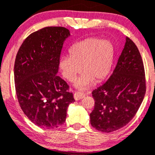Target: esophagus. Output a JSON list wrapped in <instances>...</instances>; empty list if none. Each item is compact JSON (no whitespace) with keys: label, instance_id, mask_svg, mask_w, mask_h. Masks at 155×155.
Listing matches in <instances>:
<instances>
[{"label":"esophagus","instance_id":"34e87169","mask_svg":"<svg viewBox=\"0 0 155 155\" xmlns=\"http://www.w3.org/2000/svg\"><path fill=\"white\" fill-rule=\"evenodd\" d=\"M86 95L82 92H75L74 93V99L76 100H79L81 99L84 98Z\"/></svg>","mask_w":155,"mask_h":155}]
</instances>
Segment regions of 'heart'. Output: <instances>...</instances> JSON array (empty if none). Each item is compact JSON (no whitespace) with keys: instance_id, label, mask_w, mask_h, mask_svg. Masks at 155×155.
I'll return each mask as SVG.
<instances>
[{"instance_id":"heart-1","label":"heart","mask_w":155,"mask_h":155,"mask_svg":"<svg viewBox=\"0 0 155 155\" xmlns=\"http://www.w3.org/2000/svg\"><path fill=\"white\" fill-rule=\"evenodd\" d=\"M115 48L110 41L98 37L88 38L78 41L69 49V56H63L59 67L64 77L73 82L81 71L84 72L76 83L80 90L90 87L94 79L104 80L109 75L114 63Z\"/></svg>"}]
</instances>
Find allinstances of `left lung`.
<instances>
[{"mask_svg": "<svg viewBox=\"0 0 155 155\" xmlns=\"http://www.w3.org/2000/svg\"><path fill=\"white\" fill-rule=\"evenodd\" d=\"M145 93V72L140 51L127 37L112 75L92 93L95 105L90 114V124L105 133L120 129L133 119Z\"/></svg>", "mask_w": 155, "mask_h": 155, "instance_id": "obj_1", "label": "left lung"}]
</instances>
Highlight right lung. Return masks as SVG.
<instances>
[{"mask_svg": "<svg viewBox=\"0 0 155 155\" xmlns=\"http://www.w3.org/2000/svg\"><path fill=\"white\" fill-rule=\"evenodd\" d=\"M69 35L64 27L43 28L26 38L15 58V90L21 108L44 129L62 126L68 107L75 101L69 85L57 75L63 43Z\"/></svg>", "mask_w": 155, "mask_h": 155, "instance_id": "obj_1", "label": "right lung"}]
</instances>
